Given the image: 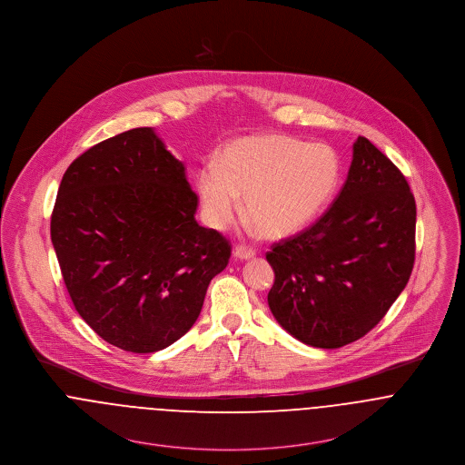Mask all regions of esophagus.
<instances>
[{"label":"esophagus","mask_w":465,"mask_h":465,"mask_svg":"<svg viewBox=\"0 0 465 465\" xmlns=\"http://www.w3.org/2000/svg\"><path fill=\"white\" fill-rule=\"evenodd\" d=\"M254 254H256V252H254L252 247L235 246V249H233V256L239 258V260H249V258H252Z\"/></svg>","instance_id":"esophagus-1"}]
</instances>
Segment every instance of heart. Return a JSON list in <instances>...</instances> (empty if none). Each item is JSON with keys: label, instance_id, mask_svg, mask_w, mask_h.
I'll return each mask as SVG.
<instances>
[{"label": "heart", "instance_id": "obj_1", "mask_svg": "<svg viewBox=\"0 0 465 465\" xmlns=\"http://www.w3.org/2000/svg\"><path fill=\"white\" fill-rule=\"evenodd\" d=\"M341 179V160L325 143L286 135H256L230 143L196 173L202 216L226 228L244 198V214L260 233L282 239L305 228L327 207Z\"/></svg>", "mask_w": 465, "mask_h": 465}]
</instances>
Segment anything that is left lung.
Instances as JSON below:
<instances>
[{
	"mask_svg": "<svg viewBox=\"0 0 465 465\" xmlns=\"http://www.w3.org/2000/svg\"><path fill=\"white\" fill-rule=\"evenodd\" d=\"M414 232L406 177L372 142L356 138L348 179L325 214L267 252L273 318L314 348L355 342L406 288Z\"/></svg>",
	"mask_w": 465,
	"mask_h": 465,
	"instance_id": "left-lung-1",
	"label": "left lung"
}]
</instances>
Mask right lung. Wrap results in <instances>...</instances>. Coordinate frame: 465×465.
Here are the masks:
<instances>
[{"label": "right lung", "mask_w": 465, "mask_h": 465, "mask_svg": "<svg viewBox=\"0 0 465 465\" xmlns=\"http://www.w3.org/2000/svg\"><path fill=\"white\" fill-rule=\"evenodd\" d=\"M196 207L184 164L153 128L107 138L64 172L53 246L77 312L112 346L154 353L194 325L232 252Z\"/></svg>", "instance_id": "right-lung-1"}]
</instances>
